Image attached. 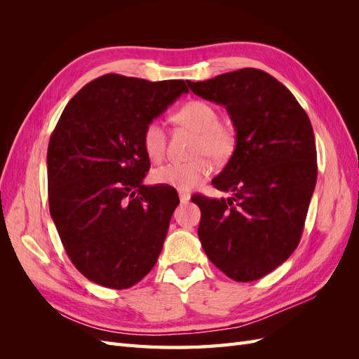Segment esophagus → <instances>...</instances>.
<instances>
[{"instance_id": "esophagus-1", "label": "esophagus", "mask_w": 359, "mask_h": 359, "mask_svg": "<svg viewBox=\"0 0 359 359\" xmlns=\"http://www.w3.org/2000/svg\"><path fill=\"white\" fill-rule=\"evenodd\" d=\"M178 196L181 202H187L190 199V193L186 190H178Z\"/></svg>"}]
</instances>
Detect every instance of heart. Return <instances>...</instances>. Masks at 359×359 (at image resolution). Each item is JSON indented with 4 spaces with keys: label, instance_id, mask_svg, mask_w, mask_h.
<instances>
[{
    "label": "heart",
    "instance_id": "b5f03b06",
    "mask_svg": "<svg viewBox=\"0 0 359 359\" xmlns=\"http://www.w3.org/2000/svg\"><path fill=\"white\" fill-rule=\"evenodd\" d=\"M182 126H187L196 132L191 156L189 161L168 163L153 170V181L161 186H170L180 190H191L201 184L212 170L210 157L215 163H224L233 154L236 147L235 130L219 121V112L205 100H190L184 103L173 115ZM142 148L145 154L153 160L160 161L166 151L165 127L153 119L142 132Z\"/></svg>",
    "mask_w": 359,
    "mask_h": 359
}]
</instances>
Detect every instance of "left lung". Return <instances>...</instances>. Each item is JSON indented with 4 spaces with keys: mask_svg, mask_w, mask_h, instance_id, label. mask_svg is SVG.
Masks as SVG:
<instances>
[{
    "mask_svg": "<svg viewBox=\"0 0 359 359\" xmlns=\"http://www.w3.org/2000/svg\"><path fill=\"white\" fill-rule=\"evenodd\" d=\"M205 100L223 104L236 147L212 180L229 199L196 194L198 235L211 262L235 281L265 277L295 252L318 178L310 119L286 86L257 69L187 82Z\"/></svg>",
    "mask_w": 359,
    "mask_h": 359,
    "instance_id": "1",
    "label": "left lung"
}]
</instances>
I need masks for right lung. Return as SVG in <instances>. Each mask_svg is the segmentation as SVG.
<instances>
[{
	"instance_id": "right-lung-1",
	"label": "right lung",
	"mask_w": 359,
	"mask_h": 359,
	"mask_svg": "<svg viewBox=\"0 0 359 359\" xmlns=\"http://www.w3.org/2000/svg\"><path fill=\"white\" fill-rule=\"evenodd\" d=\"M184 81L103 74L64 107L48 147L52 220L72 264L94 283L128 289L156 265L180 203L175 189L144 186L145 126Z\"/></svg>"
}]
</instances>
